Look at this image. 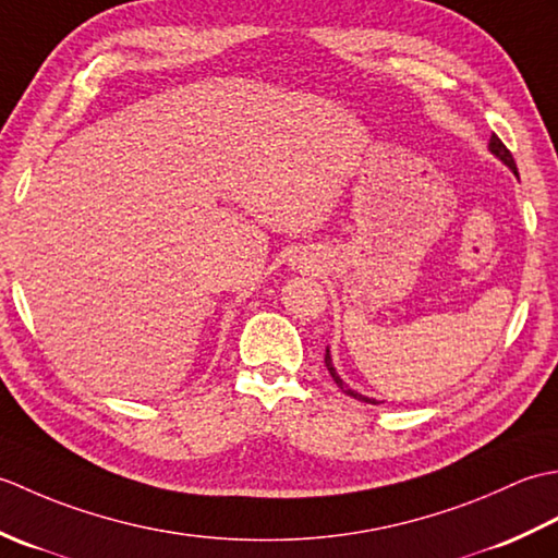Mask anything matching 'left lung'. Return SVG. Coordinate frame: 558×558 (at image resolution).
<instances>
[{
  "label": "left lung",
  "mask_w": 558,
  "mask_h": 558,
  "mask_svg": "<svg viewBox=\"0 0 558 558\" xmlns=\"http://www.w3.org/2000/svg\"><path fill=\"white\" fill-rule=\"evenodd\" d=\"M489 150H492V156H496L499 158L508 170H511L515 177H518V168H515V160H513V156H511V150H508L504 144H501V138L496 136V134H492V138H489ZM326 366H328V374L333 376V381L338 384V388L342 390V393H348V396H352V398H357V400H362V402H378L376 398H366V396H362V393H357V390H352L345 381H342V378L338 376V372H336V366H333V357H330V350L326 348Z\"/></svg>",
  "instance_id": "1"
}]
</instances>
